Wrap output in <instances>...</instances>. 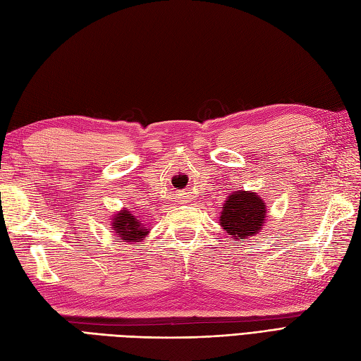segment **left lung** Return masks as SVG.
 <instances>
[{
  "label": "left lung",
  "mask_w": 361,
  "mask_h": 361,
  "mask_svg": "<svg viewBox=\"0 0 361 361\" xmlns=\"http://www.w3.org/2000/svg\"><path fill=\"white\" fill-rule=\"evenodd\" d=\"M267 202L255 191L237 190L227 196L218 223L235 241L259 233L267 221Z\"/></svg>",
  "instance_id": "obj_1"
}]
</instances>
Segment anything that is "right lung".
Masks as SVG:
<instances>
[{"label":"right lung","mask_w":361,"mask_h":361,"mask_svg":"<svg viewBox=\"0 0 361 361\" xmlns=\"http://www.w3.org/2000/svg\"><path fill=\"white\" fill-rule=\"evenodd\" d=\"M112 231L116 240H123L128 243H140L149 235V229L145 226L142 219L134 215V212L129 209H121L112 216Z\"/></svg>","instance_id":"obj_1"}]
</instances>
